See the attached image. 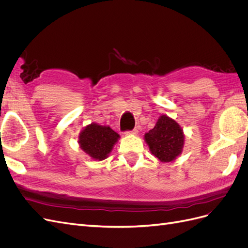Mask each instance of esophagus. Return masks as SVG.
<instances>
[{
	"label": "esophagus",
	"instance_id": "34e87169",
	"mask_svg": "<svg viewBox=\"0 0 248 248\" xmlns=\"http://www.w3.org/2000/svg\"><path fill=\"white\" fill-rule=\"evenodd\" d=\"M125 133H126V134H137V133H138V129H137V128H134V129H132V130L126 131Z\"/></svg>",
	"mask_w": 248,
	"mask_h": 248
}]
</instances>
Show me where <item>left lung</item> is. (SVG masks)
<instances>
[{
  "label": "left lung",
  "mask_w": 248,
  "mask_h": 248,
  "mask_svg": "<svg viewBox=\"0 0 248 248\" xmlns=\"http://www.w3.org/2000/svg\"><path fill=\"white\" fill-rule=\"evenodd\" d=\"M152 154L162 162H170L182 152L184 134L179 124L168 116H161L154 128L145 134Z\"/></svg>",
  "instance_id": "1"
}]
</instances>
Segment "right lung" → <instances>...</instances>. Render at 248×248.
Wrapping results in <instances>:
<instances>
[{
  "mask_svg": "<svg viewBox=\"0 0 248 248\" xmlns=\"http://www.w3.org/2000/svg\"><path fill=\"white\" fill-rule=\"evenodd\" d=\"M119 137L109 127L92 123L81 131L79 144L80 148L92 158L102 160L110 152Z\"/></svg>",
  "mask_w": 248,
  "mask_h": 248,
  "instance_id": "right-lung-1",
  "label": "right lung"
}]
</instances>
